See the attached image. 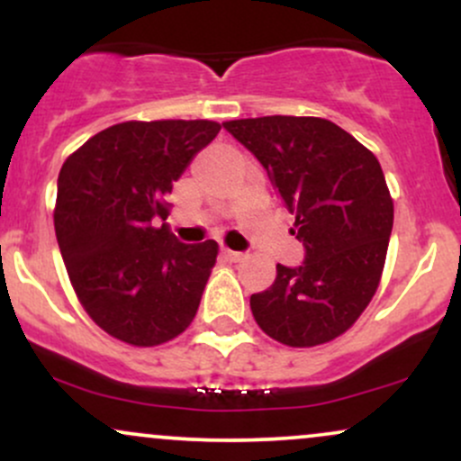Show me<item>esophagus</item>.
Returning a JSON list of instances; mask_svg holds the SVG:
<instances>
[{"label": "esophagus", "mask_w": 461, "mask_h": 461, "mask_svg": "<svg viewBox=\"0 0 461 461\" xmlns=\"http://www.w3.org/2000/svg\"><path fill=\"white\" fill-rule=\"evenodd\" d=\"M221 253H223V258L227 262H240L242 258H245V253L231 251V249H221Z\"/></svg>", "instance_id": "obj_1"}]
</instances>
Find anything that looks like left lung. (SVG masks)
<instances>
[{"mask_svg":"<svg viewBox=\"0 0 461 461\" xmlns=\"http://www.w3.org/2000/svg\"><path fill=\"white\" fill-rule=\"evenodd\" d=\"M223 125L267 168L305 247L301 267L277 264L271 288L251 294L253 319L282 345H325L359 319L382 279L394 221L382 164L319 116Z\"/></svg>","mask_w":461,"mask_h":461,"instance_id":"1","label":"left lung"}]
</instances>
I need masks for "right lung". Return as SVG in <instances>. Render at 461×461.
<instances>
[{"mask_svg": "<svg viewBox=\"0 0 461 461\" xmlns=\"http://www.w3.org/2000/svg\"><path fill=\"white\" fill-rule=\"evenodd\" d=\"M214 121H125L67 158L54 227L79 303L105 333L158 347L193 322L219 245H184L164 194L214 140Z\"/></svg>", "mask_w": 461, "mask_h": 461, "instance_id": "right-lung-1", "label": "right lung"}]
</instances>
